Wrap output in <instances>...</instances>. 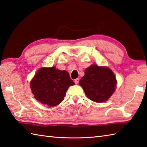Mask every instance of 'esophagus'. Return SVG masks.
Listing matches in <instances>:
<instances>
[{
    "label": "esophagus",
    "instance_id": "obj_1",
    "mask_svg": "<svg viewBox=\"0 0 147 147\" xmlns=\"http://www.w3.org/2000/svg\"><path fill=\"white\" fill-rule=\"evenodd\" d=\"M74 82H75V83L76 84H77L78 83H79V79H75V80H74Z\"/></svg>",
    "mask_w": 147,
    "mask_h": 147
}]
</instances>
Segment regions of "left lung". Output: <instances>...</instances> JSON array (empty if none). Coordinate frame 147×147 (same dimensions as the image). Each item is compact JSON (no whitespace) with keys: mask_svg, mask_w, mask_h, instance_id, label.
Masks as SVG:
<instances>
[{"mask_svg":"<svg viewBox=\"0 0 147 147\" xmlns=\"http://www.w3.org/2000/svg\"><path fill=\"white\" fill-rule=\"evenodd\" d=\"M79 84L88 98L94 102L102 103L107 101L115 91L117 80L109 68L92 65L86 68Z\"/></svg>","mask_w":147,"mask_h":147,"instance_id":"obj_1","label":"left lung"}]
</instances>
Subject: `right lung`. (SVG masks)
<instances>
[{
    "mask_svg": "<svg viewBox=\"0 0 147 147\" xmlns=\"http://www.w3.org/2000/svg\"><path fill=\"white\" fill-rule=\"evenodd\" d=\"M74 84L67 71L53 67L40 68L33 77L30 86L35 100L54 107L63 100L68 88Z\"/></svg>",
    "mask_w": 147,
    "mask_h": 147,
    "instance_id": "obj_1",
    "label": "right lung"
}]
</instances>
